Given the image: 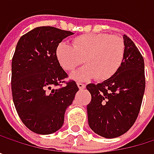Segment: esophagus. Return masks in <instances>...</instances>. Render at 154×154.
<instances>
[{"label":"esophagus","mask_w":154,"mask_h":154,"mask_svg":"<svg viewBox=\"0 0 154 154\" xmlns=\"http://www.w3.org/2000/svg\"><path fill=\"white\" fill-rule=\"evenodd\" d=\"M77 86H78V88L80 89V90H82V89H84V88H85V84H83V83H80V82H77Z\"/></svg>","instance_id":"34e87169"}]
</instances>
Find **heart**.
Here are the masks:
<instances>
[{"instance_id":"b5f03b06","label":"heart","mask_w":154,"mask_h":154,"mask_svg":"<svg viewBox=\"0 0 154 154\" xmlns=\"http://www.w3.org/2000/svg\"><path fill=\"white\" fill-rule=\"evenodd\" d=\"M125 44L119 35L109 34H84L72 40V45L60 43L55 56L63 69L73 71L84 61L85 66L71 75L84 81L94 77L103 81L112 77L125 60Z\"/></svg>"}]
</instances>
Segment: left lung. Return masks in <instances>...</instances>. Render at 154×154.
Returning a JSON list of instances; mask_svg holds the SVG:
<instances>
[{
    "label": "left lung",
    "instance_id": "obj_1",
    "mask_svg": "<svg viewBox=\"0 0 154 154\" xmlns=\"http://www.w3.org/2000/svg\"><path fill=\"white\" fill-rule=\"evenodd\" d=\"M125 60L112 77L88 84L92 100L87 105L88 124L97 135L115 138L129 130L137 119L144 88V61L134 42L123 35Z\"/></svg>",
    "mask_w": 154,
    "mask_h": 154
}]
</instances>
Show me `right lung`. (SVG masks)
Segmentation results:
<instances>
[{"label": "right lung", "mask_w": 154, "mask_h": 154, "mask_svg": "<svg viewBox=\"0 0 154 154\" xmlns=\"http://www.w3.org/2000/svg\"><path fill=\"white\" fill-rule=\"evenodd\" d=\"M71 35L53 26H39L17 44L11 63L13 103L24 125L36 134L50 135L62 127L65 111L78 91L75 81L60 85L68 74L55 56L57 45Z\"/></svg>", "instance_id": "1"}]
</instances>
